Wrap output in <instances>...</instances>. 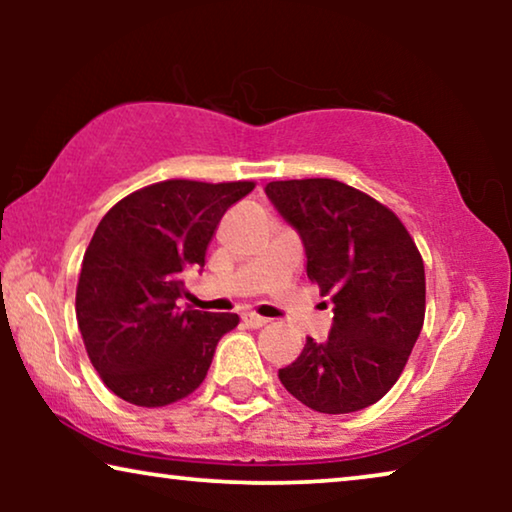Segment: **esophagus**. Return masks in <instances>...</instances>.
<instances>
[{
	"label": "esophagus",
	"instance_id": "esophagus-1",
	"mask_svg": "<svg viewBox=\"0 0 512 512\" xmlns=\"http://www.w3.org/2000/svg\"><path fill=\"white\" fill-rule=\"evenodd\" d=\"M242 319H244V324H247L249 328H263L265 324H268V319L258 317V314H254V312H247Z\"/></svg>",
	"mask_w": 512,
	"mask_h": 512
}]
</instances>
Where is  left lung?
Returning <instances> with one entry per match:
<instances>
[{
    "label": "left lung",
    "instance_id": "left-lung-1",
    "mask_svg": "<svg viewBox=\"0 0 512 512\" xmlns=\"http://www.w3.org/2000/svg\"><path fill=\"white\" fill-rule=\"evenodd\" d=\"M305 247L307 277L333 303L328 340L307 338L279 380L307 408L345 415L394 387L424 326V261L398 216L335 179L270 181Z\"/></svg>",
    "mask_w": 512,
    "mask_h": 512
}]
</instances>
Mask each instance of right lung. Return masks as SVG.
I'll list each match as a JSON object with an SVG mask.
<instances>
[{
	"mask_svg": "<svg viewBox=\"0 0 512 512\" xmlns=\"http://www.w3.org/2000/svg\"><path fill=\"white\" fill-rule=\"evenodd\" d=\"M254 181L170 179L104 214L81 263L76 321L102 382L139 408H163L200 387L237 314L181 310L184 272L205 268L221 216Z\"/></svg>",
	"mask_w": 512,
	"mask_h": 512,
	"instance_id": "1",
	"label": "right lung"
}]
</instances>
